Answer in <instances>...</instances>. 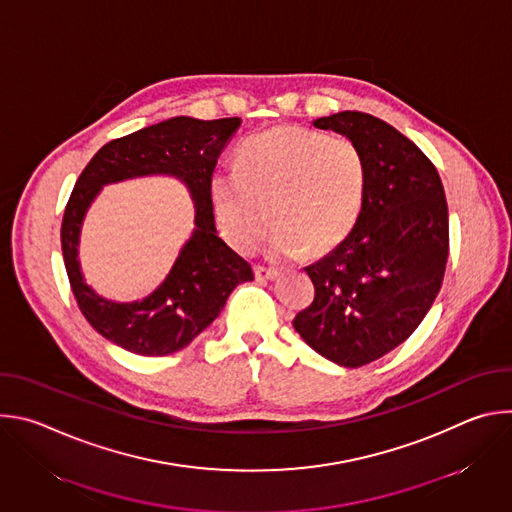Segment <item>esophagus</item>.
Instances as JSON below:
<instances>
[{
	"instance_id": "34e87169",
	"label": "esophagus",
	"mask_w": 512,
	"mask_h": 512,
	"mask_svg": "<svg viewBox=\"0 0 512 512\" xmlns=\"http://www.w3.org/2000/svg\"><path fill=\"white\" fill-rule=\"evenodd\" d=\"M255 277L261 279V281H267V279H275L277 277V269L275 267H265V265H255Z\"/></svg>"
}]
</instances>
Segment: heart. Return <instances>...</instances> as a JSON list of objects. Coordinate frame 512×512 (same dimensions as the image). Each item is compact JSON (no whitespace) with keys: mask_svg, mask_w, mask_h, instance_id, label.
<instances>
[{"mask_svg":"<svg viewBox=\"0 0 512 512\" xmlns=\"http://www.w3.org/2000/svg\"><path fill=\"white\" fill-rule=\"evenodd\" d=\"M364 192L367 162L358 143L300 125L253 135L241 145L237 170H216L208 182L223 239L249 253L273 218V257H296L304 249L322 255L338 247L358 221Z\"/></svg>","mask_w":512,"mask_h":512,"instance_id":"b5f03b06","label":"heart"}]
</instances>
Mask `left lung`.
Instances as JSON below:
<instances>
[{
	"mask_svg": "<svg viewBox=\"0 0 512 512\" xmlns=\"http://www.w3.org/2000/svg\"><path fill=\"white\" fill-rule=\"evenodd\" d=\"M314 125L358 143L367 192L350 235L306 267L314 302L294 328L322 356L356 369L405 342L429 312L448 263V202L431 160L383 119L342 111Z\"/></svg>",
	"mask_w": 512,
	"mask_h": 512,
	"instance_id": "8db88e82",
	"label": "left lung"
}]
</instances>
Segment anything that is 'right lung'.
Segmentation results:
<instances>
[{"label": "right lung", "mask_w": 512, "mask_h": 512, "mask_svg": "<svg viewBox=\"0 0 512 512\" xmlns=\"http://www.w3.org/2000/svg\"><path fill=\"white\" fill-rule=\"evenodd\" d=\"M239 125V117H174L105 143L81 172L64 208L60 245L79 310L109 342L141 356L178 352L218 316L239 283L253 279L251 265L216 235L208 196L216 160ZM145 173H174L189 184L197 204V231L152 297L133 305L107 303L82 281L78 229L103 183Z\"/></svg>", "instance_id": "right-lung-1"}]
</instances>
